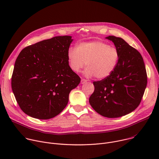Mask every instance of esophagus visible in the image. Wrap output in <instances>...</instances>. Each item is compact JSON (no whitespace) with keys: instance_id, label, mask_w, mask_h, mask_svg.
<instances>
[{"instance_id":"esophagus-1","label":"esophagus","mask_w":159,"mask_h":159,"mask_svg":"<svg viewBox=\"0 0 159 159\" xmlns=\"http://www.w3.org/2000/svg\"><path fill=\"white\" fill-rule=\"evenodd\" d=\"M86 82H87V80H86V79H81V81H80V83H81V84H85V83H86Z\"/></svg>"}]
</instances>
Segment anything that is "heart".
Masks as SVG:
<instances>
[{
    "instance_id": "heart-1",
    "label": "heart",
    "mask_w": 159,
    "mask_h": 159,
    "mask_svg": "<svg viewBox=\"0 0 159 159\" xmlns=\"http://www.w3.org/2000/svg\"><path fill=\"white\" fill-rule=\"evenodd\" d=\"M119 58L120 53L116 47L101 41L80 43L76 48L70 47L67 51L69 65L74 72H79L85 65V75L100 80L114 72Z\"/></svg>"
}]
</instances>
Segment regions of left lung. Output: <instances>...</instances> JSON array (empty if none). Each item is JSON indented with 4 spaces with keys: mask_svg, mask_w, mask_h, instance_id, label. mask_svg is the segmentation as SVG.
Returning a JSON list of instances; mask_svg holds the SVG:
<instances>
[{
    "mask_svg": "<svg viewBox=\"0 0 159 159\" xmlns=\"http://www.w3.org/2000/svg\"><path fill=\"white\" fill-rule=\"evenodd\" d=\"M120 53L118 63L108 77L94 82V91L89 103L99 115L107 118L125 116L137 108L147 84L143 58L123 39L109 36Z\"/></svg>",
    "mask_w": 159,
    "mask_h": 159,
    "instance_id": "1",
    "label": "left lung"
}]
</instances>
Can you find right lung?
I'll use <instances>...</instances> for the list:
<instances>
[{"mask_svg":"<svg viewBox=\"0 0 159 159\" xmlns=\"http://www.w3.org/2000/svg\"><path fill=\"white\" fill-rule=\"evenodd\" d=\"M70 36H55L25 48L14 65L11 85L20 108L39 120L54 118L69 102L80 82L69 67L67 51Z\"/></svg>","mask_w":159,"mask_h":159,"instance_id":"right-lung-1","label":"right lung"}]
</instances>
